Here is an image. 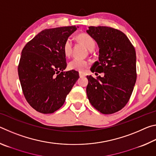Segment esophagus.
I'll return each instance as SVG.
<instances>
[{"label": "esophagus", "instance_id": "esophagus-1", "mask_svg": "<svg viewBox=\"0 0 156 156\" xmlns=\"http://www.w3.org/2000/svg\"><path fill=\"white\" fill-rule=\"evenodd\" d=\"M79 76H80V78H82V77H84V76H86V74L83 72H79Z\"/></svg>", "mask_w": 156, "mask_h": 156}]
</instances>
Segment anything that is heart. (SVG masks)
I'll use <instances>...</instances> for the list:
<instances>
[{"label": "heart", "mask_w": 156, "mask_h": 156, "mask_svg": "<svg viewBox=\"0 0 156 156\" xmlns=\"http://www.w3.org/2000/svg\"><path fill=\"white\" fill-rule=\"evenodd\" d=\"M76 38L83 44L89 50L95 47V41L93 38L85 34H80L76 36ZM72 42L70 38H67L63 44V51L66 56H70L72 54ZM89 67L88 62L85 60L75 58L69 63V68L72 70L78 71V72H85Z\"/></svg>", "instance_id": "b5f03b06"}]
</instances>
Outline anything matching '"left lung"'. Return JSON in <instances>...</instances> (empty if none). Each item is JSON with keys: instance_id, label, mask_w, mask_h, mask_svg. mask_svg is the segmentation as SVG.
Returning <instances> with one entry per match:
<instances>
[{"instance_id": "obj_1", "label": "left lung", "mask_w": 156, "mask_h": 156, "mask_svg": "<svg viewBox=\"0 0 156 156\" xmlns=\"http://www.w3.org/2000/svg\"><path fill=\"white\" fill-rule=\"evenodd\" d=\"M87 32L99 47V61L92 72H103V77L87 76L86 91L95 109L103 114H112L125 106L136 81L135 48L125 34L112 27H89Z\"/></svg>"}]
</instances>
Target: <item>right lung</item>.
<instances>
[{"label":"right lung","mask_w":156,"mask_h":156,"mask_svg":"<svg viewBox=\"0 0 156 156\" xmlns=\"http://www.w3.org/2000/svg\"><path fill=\"white\" fill-rule=\"evenodd\" d=\"M78 27L47 29L37 34L22 50L18 67L23 94L30 106L42 113H52L65 103L79 78L67 67L63 44Z\"/></svg>","instance_id":"obj_1"}]
</instances>
